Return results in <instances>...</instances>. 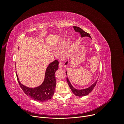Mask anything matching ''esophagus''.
<instances>
[{"label": "esophagus", "mask_w": 124, "mask_h": 124, "mask_svg": "<svg viewBox=\"0 0 124 124\" xmlns=\"http://www.w3.org/2000/svg\"><path fill=\"white\" fill-rule=\"evenodd\" d=\"M63 67V63L61 62H59V67L60 68H62Z\"/></svg>", "instance_id": "esophagus-1"}]
</instances>
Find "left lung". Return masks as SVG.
I'll list each match as a JSON object with an SVG mask.
<instances>
[{"label": "left lung", "mask_w": 124, "mask_h": 124, "mask_svg": "<svg viewBox=\"0 0 124 124\" xmlns=\"http://www.w3.org/2000/svg\"><path fill=\"white\" fill-rule=\"evenodd\" d=\"M73 28L75 30V31L76 32H78L80 33V35H81V37H88L90 38H92L90 36V35L87 33V32L84 31L83 30H82L81 28H79V27H75V26H73ZM68 63V61H67L65 64V65H67ZM66 74L67 75V71L66 72ZM67 81L68 82V85L69 86V87L70 88V89H71V90H72V93L76 96H85V95H88L90 93H91V92L93 89L94 87H95L96 84V82L97 81V80L93 83V84L92 85H91L90 86L88 87V88H85V89H75V88H74L73 87V86L71 85V84L70 82V81L68 79V78L67 77Z\"/></svg>", "instance_id": "8db88e82"}]
</instances>
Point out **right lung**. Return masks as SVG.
Segmentation results:
<instances>
[{"label": "right lung", "mask_w": 124, "mask_h": 124, "mask_svg": "<svg viewBox=\"0 0 124 124\" xmlns=\"http://www.w3.org/2000/svg\"><path fill=\"white\" fill-rule=\"evenodd\" d=\"M59 62L55 60L49 64L46 70L45 79L41 85L35 88L24 86L19 80L16 73L17 81L25 94L36 101L43 102L50 100L54 94L56 87L55 73L58 69Z\"/></svg>", "instance_id": "add662e5"}]
</instances>
